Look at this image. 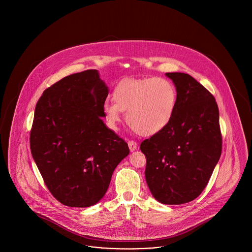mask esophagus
I'll return each mask as SVG.
<instances>
[{
    "mask_svg": "<svg viewBox=\"0 0 252 252\" xmlns=\"http://www.w3.org/2000/svg\"><path fill=\"white\" fill-rule=\"evenodd\" d=\"M128 147H129V149H130V151H134V150H136L137 149V147H138V144L136 142H134V141H129L128 142Z\"/></svg>",
    "mask_w": 252,
    "mask_h": 252,
    "instance_id": "34e87169",
    "label": "esophagus"
}]
</instances>
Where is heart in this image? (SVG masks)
Here are the masks:
<instances>
[{"label": "heart", "mask_w": 252, "mask_h": 252, "mask_svg": "<svg viewBox=\"0 0 252 252\" xmlns=\"http://www.w3.org/2000/svg\"><path fill=\"white\" fill-rule=\"evenodd\" d=\"M114 103L104 107L106 118L113 128L121 122V111L136 133L151 136L165 128L172 120L177 93L174 85L161 77L125 80L113 91Z\"/></svg>", "instance_id": "b5f03b06"}]
</instances>
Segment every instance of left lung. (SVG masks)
Returning a JSON list of instances; mask_svg holds the SVG:
<instances>
[{
  "mask_svg": "<svg viewBox=\"0 0 252 252\" xmlns=\"http://www.w3.org/2000/svg\"><path fill=\"white\" fill-rule=\"evenodd\" d=\"M177 90L172 120L141 144L152 195L168 205L187 203L208 184L222 152L219 110L214 95L188 73L166 72Z\"/></svg>",
  "mask_w": 252,
  "mask_h": 252,
  "instance_id": "left-lung-1",
  "label": "left lung"
}]
</instances>
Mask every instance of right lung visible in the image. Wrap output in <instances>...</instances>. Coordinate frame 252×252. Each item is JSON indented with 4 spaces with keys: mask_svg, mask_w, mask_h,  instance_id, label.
<instances>
[{
    "mask_svg": "<svg viewBox=\"0 0 252 252\" xmlns=\"http://www.w3.org/2000/svg\"><path fill=\"white\" fill-rule=\"evenodd\" d=\"M108 94L98 71L87 70L52 85L36 103L31 153L49 191L63 205L97 203L129 154L127 144L101 119Z\"/></svg>",
    "mask_w": 252,
    "mask_h": 252,
    "instance_id": "add662e5",
    "label": "right lung"
}]
</instances>
